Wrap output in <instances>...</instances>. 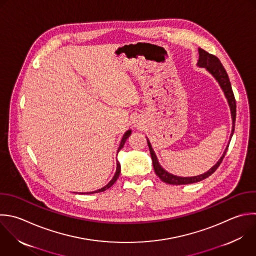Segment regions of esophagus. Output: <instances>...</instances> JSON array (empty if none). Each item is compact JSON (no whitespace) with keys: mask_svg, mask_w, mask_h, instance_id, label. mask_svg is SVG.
I'll list each match as a JSON object with an SVG mask.
<instances>
[{"mask_svg":"<svg viewBox=\"0 0 256 256\" xmlns=\"http://www.w3.org/2000/svg\"><path fill=\"white\" fill-rule=\"evenodd\" d=\"M137 124H138V123H137Z\"/></svg>","mask_w":256,"mask_h":256,"instance_id":"34e87169","label":"esophagus"}]
</instances>
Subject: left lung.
Masks as SVG:
<instances>
[{
    "label": "left lung",
    "mask_w": 256,
    "mask_h": 256,
    "mask_svg": "<svg viewBox=\"0 0 256 256\" xmlns=\"http://www.w3.org/2000/svg\"><path fill=\"white\" fill-rule=\"evenodd\" d=\"M198 53H199V60L197 62V66L201 67V68H206V70L215 78V80L218 82V84L220 85L222 91L224 92V95L227 99L230 111H231V118H232V131H231V135H230V140L231 137L233 135L234 132V126H235V118H236V103H235V98L233 95V91L231 88V84L228 78V75L223 67V65L221 64L220 60L212 55L209 54L208 52H206L203 49H198ZM147 143H148V147L150 150V154H151V158H152V162H153V167H154V171L156 173V175L165 183L168 184H173V185H182V184H191V183H195V182H199L207 177H209L211 174H213L215 172V170L219 167L220 163L222 162L228 146L226 147L223 155L221 156V158L218 160V162L212 167L210 168L207 172L197 175V176H192V177H179L176 175H173L169 172H167L165 169L162 168V166L159 164L158 159L156 157V154L154 152V150L152 149L151 143L150 141L147 139Z\"/></svg>",
    "instance_id": "left-lung-1"
}]
</instances>
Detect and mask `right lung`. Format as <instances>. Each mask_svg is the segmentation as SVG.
I'll list each match as a JSON object with an SVG mask.
<instances>
[{"mask_svg": "<svg viewBox=\"0 0 256 256\" xmlns=\"http://www.w3.org/2000/svg\"><path fill=\"white\" fill-rule=\"evenodd\" d=\"M130 134H131V130H128V131H126L125 132V134L123 135V138H122V140H121V143H120V146H119V148H118V151L119 150H121L122 148H123V146H124V144H125V142H126V140H127V138L130 136ZM120 171H121V167H120V164H119V162H117V169H116V173H115V175H114V177L112 178V180L106 185V186H104L103 188H101V189H98V190H96V191H93V192H87V194H93V193H98V192H103V191H105V190H107L108 188H110L115 182H116V180L118 179V177H119V175H120ZM83 194V193H82ZM85 194V193H84Z\"/></svg>", "mask_w": 256, "mask_h": 256, "instance_id": "add662e5", "label": "right lung"}]
</instances>
